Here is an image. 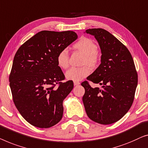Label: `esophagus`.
I'll list each match as a JSON object with an SVG mask.
<instances>
[{"instance_id": "obj_1", "label": "esophagus", "mask_w": 148, "mask_h": 148, "mask_svg": "<svg viewBox=\"0 0 148 148\" xmlns=\"http://www.w3.org/2000/svg\"><path fill=\"white\" fill-rule=\"evenodd\" d=\"M80 84V82H77V81H74V86H78V85H79Z\"/></svg>"}]
</instances>
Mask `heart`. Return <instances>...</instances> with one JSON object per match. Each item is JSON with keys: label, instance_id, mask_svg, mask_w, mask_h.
<instances>
[{"label": "heart", "instance_id": "1", "mask_svg": "<svg viewBox=\"0 0 148 148\" xmlns=\"http://www.w3.org/2000/svg\"><path fill=\"white\" fill-rule=\"evenodd\" d=\"M73 47L84 56L82 64L84 66L80 68H71L66 72V78L68 80L78 81L82 80L90 74V69L88 66L94 68L98 62V47L96 43L87 37H82L75 43ZM57 64L60 68L66 69L69 66V54L66 49H62L58 53L56 58Z\"/></svg>", "mask_w": 148, "mask_h": 148}]
</instances>
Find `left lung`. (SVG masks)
Instances as JSON below:
<instances>
[{
	"label": "left lung",
	"instance_id": "1",
	"mask_svg": "<svg viewBox=\"0 0 148 148\" xmlns=\"http://www.w3.org/2000/svg\"><path fill=\"white\" fill-rule=\"evenodd\" d=\"M101 51V64L87 80L102 85L92 88L87 81L82 97L85 111L91 120L109 125L121 119L132 107L137 85V74L128 49L103 29H89Z\"/></svg>",
	"mask_w": 148,
	"mask_h": 148
}]
</instances>
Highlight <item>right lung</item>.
I'll return each instance as SVG.
<instances>
[{"instance_id": "1", "label": "right lung", "mask_w": 148, "mask_h": 148, "mask_svg": "<svg viewBox=\"0 0 148 148\" xmlns=\"http://www.w3.org/2000/svg\"><path fill=\"white\" fill-rule=\"evenodd\" d=\"M77 38L70 31H41L15 53L9 76L12 99L21 115L32 125L49 128L62 119L63 101L74 84L72 80L60 82L65 76L56 58Z\"/></svg>"}]
</instances>
